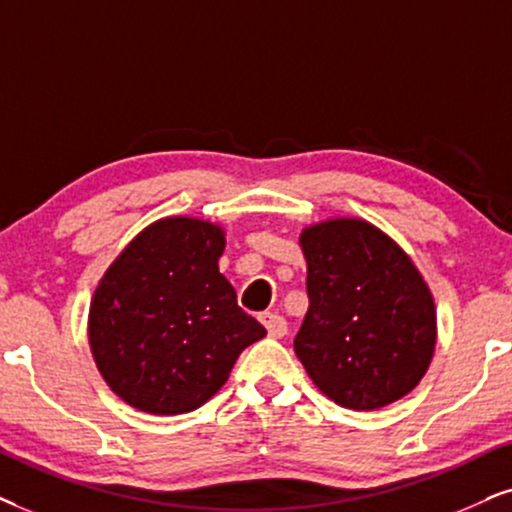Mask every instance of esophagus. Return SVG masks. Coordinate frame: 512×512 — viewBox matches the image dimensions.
<instances>
[{
    "label": "esophagus",
    "instance_id": "34e87169",
    "mask_svg": "<svg viewBox=\"0 0 512 512\" xmlns=\"http://www.w3.org/2000/svg\"><path fill=\"white\" fill-rule=\"evenodd\" d=\"M260 321H262V326L267 328V333L271 335V338H283V335L288 333V323H286V319H283V316L274 314V312H264V314H260Z\"/></svg>",
    "mask_w": 512,
    "mask_h": 512
}]
</instances>
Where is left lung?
<instances>
[{"mask_svg":"<svg viewBox=\"0 0 512 512\" xmlns=\"http://www.w3.org/2000/svg\"><path fill=\"white\" fill-rule=\"evenodd\" d=\"M309 309L295 354L338 406L375 411L406 397L437 345L432 290L401 245L364 217H331L300 234Z\"/></svg>","mask_w":512,"mask_h":512,"instance_id":"8db88e82","label":"left lung"}]
</instances>
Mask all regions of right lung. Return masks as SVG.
<instances>
[{
	"mask_svg": "<svg viewBox=\"0 0 512 512\" xmlns=\"http://www.w3.org/2000/svg\"><path fill=\"white\" fill-rule=\"evenodd\" d=\"M224 226L172 215L148 224L115 257L89 304V349L106 385L153 416L215 397L238 354L267 331L219 274Z\"/></svg>",
	"mask_w": 512,
	"mask_h": 512,
	"instance_id": "obj_1",
	"label": "right lung"
}]
</instances>
